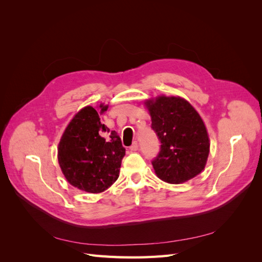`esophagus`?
<instances>
[{
    "label": "esophagus",
    "instance_id": "34e87169",
    "mask_svg": "<svg viewBox=\"0 0 262 262\" xmlns=\"http://www.w3.org/2000/svg\"><path fill=\"white\" fill-rule=\"evenodd\" d=\"M130 148V150H132V152H136V150H138L139 149V144H138V142L136 141V142H133V144L129 147Z\"/></svg>",
    "mask_w": 262,
    "mask_h": 262
}]
</instances>
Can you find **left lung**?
Listing matches in <instances>:
<instances>
[{
	"label": "left lung",
	"mask_w": 262,
	"mask_h": 262,
	"mask_svg": "<svg viewBox=\"0 0 262 262\" xmlns=\"http://www.w3.org/2000/svg\"><path fill=\"white\" fill-rule=\"evenodd\" d=\"M152 130L161 142L152 160L156 175L169 184H182L195 177L207 163L210 143L201 117L180 97L161 96L146 101Z\"/></svg>",
	"instance_id": "8db88e82"
}]
</instances>
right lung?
Listing matches in <instances>:
<instances>
[{"label": "right lung", "mask_w": 262, "mask_h": 262, "mask_svg": "<svg viewBox=\"0 0 262 262\" xmlns=\"http://www.w3.org/2000/svg\"><path fill=\"white\" fill-rule=\"evenodd\" d=\"M100 107L101 112L107 109ZM124 155L121 139L100 122L91 106L78 112L69 123L58 149L59 164L67 180L91 193L105 191L118 179Z\"/></svg>", "instance_id": "add662e5"}]
</instances>
